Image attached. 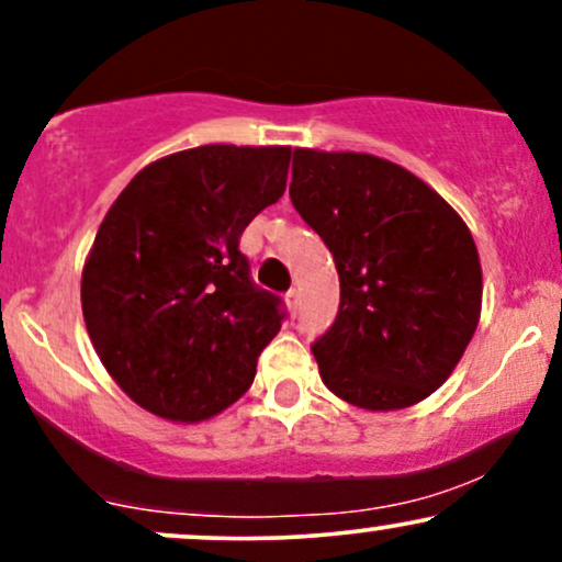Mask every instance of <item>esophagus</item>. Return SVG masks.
Instances as JSON below:
<instances>
[{
  "label": "esophagus",
  "mask_w": 562,
  "mask_h": 562,
  "mask_svg": "<svg viewBox=\"0 0 562 562\" xmlns=\"http://www.w3.org/2000/svg\"><path fill=\"white\" fill-rule=\"evenodd\" d=\"M285 301H288V308H290V314H293V317H295V312H299V290H295V288H290L288 293H285Z\"/></svg>",
  "instance_id": "esophagus-1"
}]
</instances>
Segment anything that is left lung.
<instances>
[{"mask_svg":"<svg viewBox=\"0 0 562 562\" xmlns=\"http://www.w3.org/2000/svg\"><path fill=\"white\" fill-rule=\"evenodd\" d=\"M290 200L330 248L335 322L312 344L335 396L372 412L423 402L481 317L473 235L423 179L367 153H293Z\"/></svg>","mask_w":562,"mask_h":562,"instance_id":"obj_1","label":"left lung"}]
</instances>
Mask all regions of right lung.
Wrapping results in <instances>:
<instances>
[{"label":"right lung","instance_id":"add662e5","mask_svg":"<svg viewBox=\"0 0 562 562\" xmlns=\"http://www.w3.org/2000/svg\"><path fill=\"white\" fill-rule=\"evenodd\" d=\"M290 147L203 145L142 169L97 229L81 277L89 338L115 383L166 420L235 404L288 317L243 229L285 192Z\"/></svg>","mask_w":562,"mask_h":562}]
</instances>
